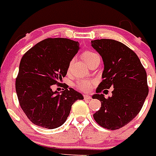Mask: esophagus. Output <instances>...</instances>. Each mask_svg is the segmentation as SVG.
Returning a JSON list of instances; mask_svg holds the SVG:
<instances>
[{
	"label": "esophagus",
	"mask_w": 156,
	"mask_h": 156,
	"mask_svg": "<svg viewBox=\"0 0 156 156\" xmlns=\"http://www.w3.org/2000/svg\"><path fill=\"white\" fill-rule=\"evenodd\" d=\"M83 97H84V99L85 100H90V99H91V97L89 95V94H84V95H83Z\"/></svg>",
	"instance_id": "34e87169"
}]
</instances>
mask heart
I'll list each match as a JSON object with an SVG mask.
<instances>
[{
	"mask_svg": "<svg viewBox=\"0 0 156 156\" xmlns=\"http://www.w3.org/2000/svg\"><path fill=\"white\" fill-rule=\"evenodd\" d=\"M97 56H98L97 54L91 51H86L82 54V58H83V59H84L85 62L87 63ZM76 87L82 91H88L91 88V83L90 82H88V81L81 80L77 82Z\"/></svg>",
	"mask_w": 156,
	"mask_h": 156,
	"instance_id": "heart-1",
	"label": "heart"
}]
</instances>
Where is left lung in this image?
<instances>
[{
  "label": "left lung",
  "instance_id": "left-lung-1",
  "mask_svg": "<svg viewBox=\"0 0 156 156\" xmlns=\"http://www.w3.org/2000/svg\"><path fill=\"white\" fill-rule=\"evenodd\" d=\"M91 46L104 64L103 80L92 96L102 105L94 114V119L104 128L117 130L129 123L141 111L148 94L146 70L135 52L122 42L112 39L94 40ZM111 87L114 88L112 95L105 98L101 92Z\"/></svg>",
  "mask_w": 156,
  "mask_h": 156
}]
</instances>
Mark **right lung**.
Instances as JSON below:
<instances>
[{
  "instance_id": "obj_1",
  "label": "right lung",
  "mask_w": 156,
  "mask_h": 156,
  "mask_svg": "<svg viewBox=\"0 0 156 156\" xmlns=\"http://www.w3.org/2000/svg\"><path fill=\"white\" fill-rule=\"evenodd\" d=\"M78 41L47 38L29 49L21 58L16 79L19 103L29 119L39 126L54 129L69 116L72 105L83 99L81 93L66 86L59 93L52 86L62 80L75 54Z\"/></svg>"
}]
</instances>
